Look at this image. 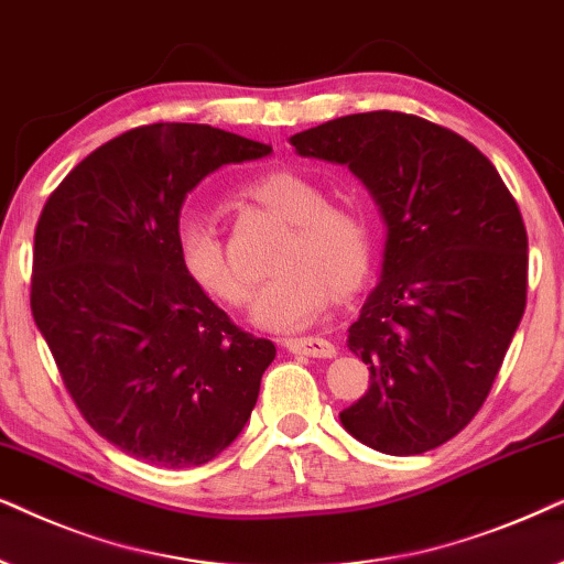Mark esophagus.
<instances>
[{
    "label": "esophagus",
    "mask_w": 564,
    "mask_h": 564,
    "mask_svg": "<svg viewBox=\"0 0 564 564\" xmlns=\"http://www.w3.org/2000/svg\"><path fill=\"white\" fill-rule=\"evenodd\" d=\"M283 345H286V350L310 358H333L337 352L335 345L325 340V337H289V340H283Z\"/></svg>",
    "instance_id": "1"
}]
</instances>
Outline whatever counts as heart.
Returning a JSON list of instances; mask_svg holds the SVG:
<instances>
[{
    "label": "heart",
    "instance_id": "heart-1",
    "mask_svg": "<svg viewBox=\"0 0 564 564\" xmlns=\"http://www.w3.org/2000/svg\"><path fill=\"white\" fill-rule=\"evenodd\" d=\"M245 191L254 204L289 224L270 260L275 273L252 302V319L281 333L310 327L327 310L333 291L348 294L369 273V219L352 206L329 204L325 187L296 170L262 172ZM175 254L187 281L214 302H247L250 283L231 265L219 231L204 216H180Z\"/></svg>",
    "mask_w": 564,
    "mask_h": 564
}]
</instances>
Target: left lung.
<instances>
[{"instance_id": "left-lung-1", "label": "left lung", "mask_w": 564, "mask_h": 564, "mask_svg": "<svg viewBox=\"0 0 564 564\" xmlns=\"http://www.w3.org/2000/svg\"><path fill=\"white\" fill-rule=\"evenodd\" d=\"M291 144L345 164L387 224L381 281L348 329L369 392L340 423L381 454L431 452L482 408L527 310L521 212L475 144L408 112L343 116Z\"/></svg>"}]
</instances>
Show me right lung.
Wrapping results in <instances>:
<instances>
[{
  "instance_id": "right-lung-1",
  "label": "right lung",
  "mask_w": 564,
  "mask_h": 564,
  "mask_svg": "<svg viewBox=\"0 0 564 564\" xmlns=\"http://www.w3.org/2000/svg\"><path fill=\"white\" fill-rule=\"evenodd\" d=\"M270 147L200 123L139 126L85 156L35 227L30 310L82 417L154 467H200L242 433L275 345L175 254L185 195Z\"/></svg>"
}]
</instances>
